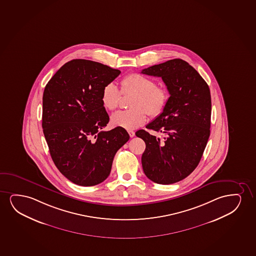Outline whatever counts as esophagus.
<instances>
[{
    "label": "esophagus",
    "mask_w": 256,
    "mask_h": 256,
    "mask_svg": "<svg viewBox=\"0 0 256 256\" xmlns=\"http://www.w3.org/2000/svg\"><path fill=\"white\" fill-rule=\"evenodd\" d=\"M128 134H130V136L131 137V138H132V137H134V136H136V133H134V131H132V130H128Z\"/></svg>",
    "instance_id": "1"
}]
</instances>
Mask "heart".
Returning a JSON list of instances; mask_svg holds the SVG:
<instances>
[{
    "label": "heart",
    "mask_w": 256,
    "mask_h": 256,
    "mask_svg": "<svg viewBox=\"0 0 256 256\" xmlns=\"http://www.w3.org/2000/svg\"><path fill=\"white\" fill-rule=\"evenodd\" d=\"M119 88L114 82L106 84L102 92V103L106 110H114L119 105L122 92L124 96H133L130 108L133 110L118 111L110 117L112 126L124 130H136L146 120V113L158 116L166 106L168 94L164 88L156 86L154 80L142 74L133 73L123 78Z\"/></svg>",
    "instance_id": "obj_1"
}]
</instances>
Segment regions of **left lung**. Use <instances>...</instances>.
Segmentation results:
<instances>
[{
    "instance_id": "1",
    "label": "left lung",
    "mask_w": 256,
    "mask_h": 256,
    "mask_svg": "<svg viewBox=\"0 0 256 256\" xmlns=\"http://www.w3.org/2000/svg\"><path fill=\"white\" fill-rule=\"evenodd\" d=\"M162 77L170 96L162 113L146 128L162 133L163 140L138 130L146 143L142 156L144 173L154 182L168 185L190 176L202 159L210 136L211 96L208 85L192 66L174 59L144 68Z\"/></svg>"
}]
</instances>
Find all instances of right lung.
I'll list each match as a JSON object with an SVG mask.
<instances>
[{"mask_svg":"<svg viewBox=\"0 0 256 256\" xmlns=\"http://www.w3.org/2000/svg\"><path fill=\"white\" fill-rule=\"evenodd\" d=\"M120 74L93 60L64 64L48 82L42 97V128L50 156L66 179L94 186L110 176L114 157L130 140L126 130L103 128L110 116L100 97Z\"/></svg>","mask_w":256,"mask_h":256,"instance_id":"right-lung-1","label":"right lung"}]
</instances>
